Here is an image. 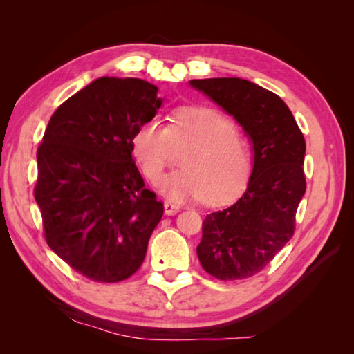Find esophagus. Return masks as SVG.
Listing matches in <instances>:
<instances>
[{"label":"esophagus","instance_id":"1","mask_svg":"<svg viewBox=\"0 0 354 354\" xmlns=\"http://www.w3.org/2000/svg\"><path fill=\"white\" fill-rule=\"evenodd\" d=\"M179 209H181V208H179V205L173 204V202H170V201L164 202V213L167 216H173V214L179 213Z\"/></svg>","mask_w":354,"mask_h":354}]
</instances>
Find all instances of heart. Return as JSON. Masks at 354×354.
<instances>
[{
	"instance_id": "1",
	"label": "heart",
	"mask_w": 354,
	"mask_h": 354,
	"mask_svg": "<svg viewBox=\"0 0 354 354\" xmlns=\"http://www.w3.org/2000/svg\"><path fill=\"white\" fill-rule=\"evenodd\" d=\"M173 142H192L181 161L183 170L161 179L160 192L171 201L204 198L221 205L240 193L251 170V153L234 123L208 106H183L171 115L170 127L150 118L133 133L132 150L149 181H158Z\"/></svg>"
}]
</instances>
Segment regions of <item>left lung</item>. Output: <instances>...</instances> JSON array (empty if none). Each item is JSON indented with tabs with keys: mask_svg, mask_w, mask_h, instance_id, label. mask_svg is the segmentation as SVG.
<instances>
[{
	"mask_svg": "<svg viewBox=\"0 0 354 354\" xmlns=\"http://www.w3.org/2000/svg\"><path fill=\"white\" fill-rule=\"evenodd\" d=\"M242 126L252 146L246 190L231 207L207 214L196 248L202 268L219 280L252 277L295 231L306 193V141L280 97L240 77L189 82Z\"/></svg>",
	"mask_w": 354,
	"mask_h": 354,
	"instance_id": "obj_1",
	"label": "left lung"
}]
</instances>
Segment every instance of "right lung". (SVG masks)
Returning a JSON list of instances; mask_svg holds the SVG:
<instances>
[{
    "instance_id": "add662e5",
    "label": "right lung",
    "mask_w": 354,
    "mask_h": 354,
    "mask_svg": "<svg viewBox=\"0 0 354 354\" xmlns=\"http://www.w3.org/2000/svg\"><path fill=\"white\" fill-rule=\"evenodd\" d=\"M161 104L146 80L95 79L55 111L37 149L35 199L45 240L94 281L137 272L162 217L132 160L135 131Z\"/></svg>"
}]
</instances>
